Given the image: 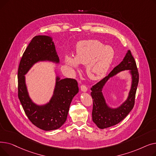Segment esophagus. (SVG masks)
Listing matches in <instances>:
<instances>
[{
	"instance_id": "obj_1",
	"label": "esophagus",
	"mask_w": 156,
	"mask_h": 156,
	"mask_svg": "<svg viewBox=\"0 0 156 156\" xmlns=\"http://www.w3.org/2000/svg\"><path fill=\"white\" fill-rule=\"evenodd\" d=\"M80 88H81V90L83 91V92H87V90H88L87 87L85 85H81V87H80Z\"/></svg>"
}]
</instances>
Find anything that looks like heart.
<instances>
[{
	"instance_id": "obj_1",
	"label": "heart",
	"mask_w": 156,
	"mask_h": 156,
	"mask_svg": "<svg viewBox=\"0 0 156 156\" xmlns=\"http://www.w3.org/2000/svg\"><path fill=\"white\" fill-rule=\"evenodd\" d=\"M115 52L109 45L97 40H81L78 42L76 56L66 55L64 61L73 69L78 68L79 63L87 64L86 72L88 76L94 80L101 78L105 75L112 64Z\"/></svg>"
}]
</instances>
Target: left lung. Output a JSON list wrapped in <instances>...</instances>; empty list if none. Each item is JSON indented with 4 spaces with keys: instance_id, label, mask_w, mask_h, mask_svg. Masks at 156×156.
<instances>
[{
    "instance_id": "left-lung-1",
    "label": "left lung",
    "mask_w": 156,
    "mask_h": 156,
    "mask_svg": "<svg viewBox=\"0 0 156 156\" xmlns=\"http://www.w3.org/2000/svg\"><path fill=\"white\" fill-rule=\"evenodd\" d=\"M129 70L133 76L132 87L127 100L119 108L111 109L105 102L101 90L107 80L119 72ZM139 81V74L136 62L130 51H128L122 61L114 68L112 71L102 80L92 86L91 96L93 99L92 120L101 129L116 125L132 110L135 104V94Z\"/></svg>"
}]
</instances>
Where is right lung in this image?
<instances>
[{
  "label": "right lung",
  "instance_id": "obj_1",
  "mask_svg": "<svg viewBox=\"0 0 156 156\" xmlns=\"http://www.w3.org/2000/svg\"><path fill=\"white\" fill-rule=\"evenodd\" d=\"M40 61L59 62L54 44L50 37L35 36L24 52L18 71V98L24 112L32 123L43 130L50 131L59 128L66 121L70 104L79 89L76 80H60L57 76L54 95L50 102L44 105L34 104L28 95L24 75L33 65Z\"/></svg>",
  "mask_w": 156,
  "mask_h": 156
}]
</instances>
